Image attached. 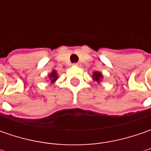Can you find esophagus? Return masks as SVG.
<instances>
[{"label": "esophagus", "instance_id": "34e87169", "mask_svg": "<svg viewBox=\"0 0 151 151\" xmlns=\"http://www.w3.org/2000/svg\"><path fill=\"white\" fill-rule=\"evenodd\" d=\"M73 65H76V66H79V65H80V64H79V63H74Z\"/></svg>", "mask_w": 151, "mask_h": 151}]
</instances>
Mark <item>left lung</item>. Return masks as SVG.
I'll return each instance as SVG.
<instances>
[{
    "label": "left lung",
    "instance_id": "left-lung-1",
    "mask_svg": "<svg viewBox=\"0 0 151 151\" xmlns=\"http://www.w3.org/2000/svg\"><path fill=\"white\" fill-rule=\"evenodd\" d=\"M93 79L96 81H98L99 82V81H100V79L102 77V76H101V74L100 72H94L93 73Z\"/></svg>",
    "mask_w": 151,
    "mask_h": 151
}]
</instances>
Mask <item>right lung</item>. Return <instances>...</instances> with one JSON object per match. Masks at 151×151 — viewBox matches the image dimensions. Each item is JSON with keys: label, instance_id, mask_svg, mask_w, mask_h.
<instances>
[{"label": "right lung", "instance_id": "add662e5", "mask_svg": "<svg viewBox=\"0 0 151 151\" xmlns=\"http://www.w3.org/2000/svg\"><path fill=\"white\" fill-rule=\"evenodd\" d=\"M49 77L51 79V81H52V82L55 81L58 79V76H57V73H56V71H55V70H53L52 73L50 75V76H49Z\"/></svg>", "mask_w": 151, "mask_h": 151}]
</instances>
